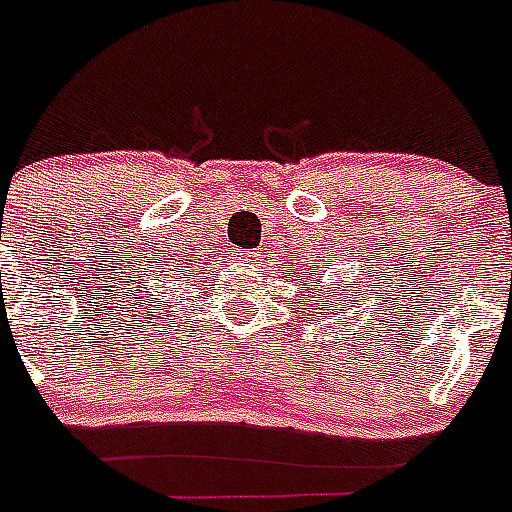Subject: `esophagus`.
<instances>
[{"label": "esophagus", "mask_w": 512, "mask_h": 512, "mask_svg": "<svg viewBox=\"0 0 512 512\" xmlns=\"http://www.w3.org/2000/svg\"><path fill=\"white\" fill-rule=\"evenodd\" d=\"M243 256H246V261H256V264H259L261 251H246V253H243Z\"/></svg>", "instance_id": "obj_1"}]
</instances>
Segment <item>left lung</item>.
<instances>
[{"instance_id":"obj_1","label":"left lung","mask_w":512,"mask_h":512,"mask_svg":"<svg viewBox=\"0 0 512 512\" xmlns=\"http://www.w3.org/2000/svg\"><path fill=\"white\" fill-rule=\"evenodd\" d=\"M330 248H333V243H330ZM323 259V256H320V253H315V261H320ZM372 261V259H369ZM369 261H366V264H369ZM302 264H305V261H302ZM320 271H325L323 266L320 264H315V266H310V269H300L297 271V274H305V279H307V292H305V297H310V307H307V310H323V307H320V297H323V302H330V300H341V297H333V289L330 287H323V284H320ZM374 277H377V274H374ZM374 287H377V284H374ZM341 289V287H338ZM343 292V289H341ZM356 292H359V289H356ZM343 302H346V297H343ZM302 305H307V302H302ZM356 305V300L351 302V307Z\"/></svg>"}]
</instances>
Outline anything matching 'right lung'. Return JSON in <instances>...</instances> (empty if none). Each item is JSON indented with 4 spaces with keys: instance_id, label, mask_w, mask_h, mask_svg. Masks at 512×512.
<instances>
[{
    "instance_id": "1",
    "label": "right lung",
    "mask_w": 512,
    "mask_h": 512,
    "mask_svg": "<svg viewBox=\"0 0 512 512\" xmlns=\"http://www.w3.org/2000/svg\"><path fill=\"white\" fill-rule=\"evenodd\" d=\"M184 261H189V259H184ZM156 264H158V261H156ZM164 266H169V264H164ZM169 271H176V269H169ZM189 277H192V274H184L182 279H184V282H187ZM174 282H179V279H174ZM153 300H156V297H153ZM143 305H146V302H143ZM153 320H156V318H153ZM174 323H176V320H174Z\"/></svg>"
}]
</instances>
